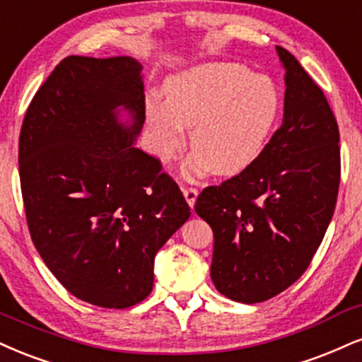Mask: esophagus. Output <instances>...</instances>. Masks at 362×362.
I'll return each mask as SVG.
<instances>
[{
  "instance_id": "34e87169",
  "label": "esophagus",
  "mask_w": 362,
  "mask_h": 362,
  "mask_svg": "<svg viewBox=\"0 0 362 362\" xmlns=\"http://www.w3.org/2000/svg\"><path fill=\"white\" fill-rule=\"evenodd\" d=\"M184 195H185V199H187V202H189V206L192 207L194 204H195V199H197V194H199V190L195 189V187H184Z\"/></svg>"
}]
</instances>
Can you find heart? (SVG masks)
I'll list each match as a JSON object with an SVG mask.
<instances>
[{"label":"heart","mask_w":362,"mask_h":362,"mask_svg":"<svg viewBox=\"0 0 362 362\" xmlns=\"http://www.w3.org/2000/svg\"><path fill=\"white\" fill-rule=\"evenodd\" d=\"M167 103L151 99L146 121L151 145L167 160L190 128L194 172L238 175L258 160L280 116L278 87L238 64H206L165 84Z\"/></svg>","instance_id":"b5f03b06"}]
</instances>
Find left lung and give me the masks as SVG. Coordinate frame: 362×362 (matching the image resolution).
Listing matches in <instances>:
<instances>
[{
	"label": "left lung",
	"mask_w": 362,
	"mask_h": 362,
	"mask_svg": "<svg viewBox=\"0 0 362 362\" xmlns=\"http://www.w3.org/2000/svg\"><path fill=\"white\" fill-rule=\"evenodd\" d=\"M285 67V115L255 163L206 187L195 212L212 228L211 276L234 302L259 303L293 285L319 250L341 182L339 126L298 60Z\"/></svg>",
	"instance_id": "1"
}]
</instances>
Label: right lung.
Wrapping results in <instances>:
<instances>
[{"label":"right lung","mask_w":362,"mask_h":362,"mask_svg":"<svg viewBox=\"0 0 362 362\" xmlns=\"http://www.w3.org/2000/svg\"><path fill=\"white\" fill-rule=\"evenodd\" d=\"M132 57H65L30 103L20 185L30 236L74 297L128 308L153 288V261L190 207L162 162L134 148L145 123ZM123 105L129 125L117 119Z\"/></svg>","instance_id":"1"}]
</instances>
